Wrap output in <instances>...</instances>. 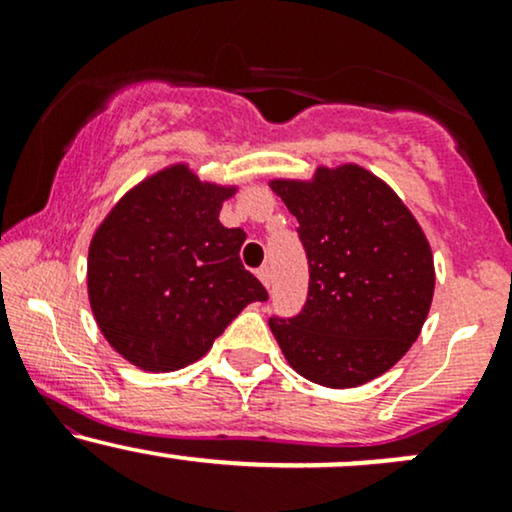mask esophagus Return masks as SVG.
Masks as SVG:
<instances>
[{"mask_svg": "<svg viewBox=\"0 0 512 512\" xmlns=\"http://www.w3.org/2000/svg\"><path fill=\"white\" fill-rule=\"evenodd\" d=\"M257 276H260V281L264 286H272V269H269V264H262L260 269H257Z\"/></svg>", "mask_w": 512, "mask_h": 512, "instance_id": "esophagus-1", "label": "esophagus"}]
</instances>
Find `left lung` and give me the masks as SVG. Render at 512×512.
Masks as SVG:
<instances>
[{
    "label": "left lung",
    "instance_id": "obj_1",
    "mask_svg": "<svg viewBox=\"0 0 512 512\" xmlns=\"http://www.w3.org/2000/svg\"><path fill=\"white\" fill-rule=\"evenodd\" d=\"M298 219L308 298L293 317H269L286 361L317 385L356 387L409 351L433 298L424 231L383 180L358 166L317 168L313 182L274 180Z\"/></svg>",
    "mask_w": 512,
    "mask_h": 512
}]
</instances>
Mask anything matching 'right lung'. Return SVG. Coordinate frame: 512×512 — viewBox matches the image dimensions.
I'll use <instances>...</instances> for the list:
<instances>
[{"mask_svg": "<svg viewBox=\"0 0 512 512\" xmlns=\"http://www.w3.org/2000/svg\"><path fill=\"white\" fill-rule=\"evenodd\" d=\"M233 190L173 166L127 192L88 250V301L110 346L168 373L202 358L248 303L269 293L240 262L243 228L219 221Z\"/></svg>", "mask_w": 512, "mask_h": 512, "instance_id": "1", "label": "right lung"}]
</instances>
